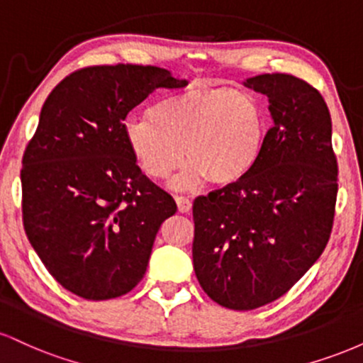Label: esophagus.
<instances>
[{
    "label": "esophagus",
    "mask_w": 363,
    "mask_h": 363,
    "mask_svg": "<svg viewBox=\"0 0 363 363\" xmlns=\"http://www.w3.org/2000/svg\"><path fill=\"white\" fill-rule=\"evenodd\" d=\"M176 203L181 213H187V211L193 208V203H191V199L186 198V196H176Z\"/></svg>",
    "instance_id": "esophagus-1"
}]
</instances>
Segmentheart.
I'll list each match as a JSON object with an SVG mask.
<instances>
[{
	"instance_id": "heart-1",
	"label": "heart",
	"mask_w": 363,
	"mask_h": 363,
	"mask_svg": "<svg viewBox=\"0 0 363 363\" xmlns=\"http://www.w3.org/2000/svg\"><path fill=\"white\" fill-rule=\"evenodd\" d=\"M148 116L124 124V141L153 179L167 177L187 158L191 164L174 179V189H193L203 181L237 184L252 172L266 145L261 106L232 89L193 85L158 101Z\"/></svg>"
}]
</instances>
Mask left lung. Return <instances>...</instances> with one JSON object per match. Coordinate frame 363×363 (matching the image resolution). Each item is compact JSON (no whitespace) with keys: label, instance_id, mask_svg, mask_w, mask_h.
Segmentation results:
<instances>
[{"label":"left lung","instance_id":"1","mask_svg":"<svg viewBox=\"0 0 363 363\" xmlns=\"http://www.w3.org/2000/svg\"><path fill=\"white\" fill-rule=\"evenodd\" d=\"M266 95L273 126L256 167L237 184L198 196L193 264L208 297L252 311L285 295L331 235L338 164L331 116L314 86L285 73L247 78Z\"/></svg>","mask_w":363,"mask_h":363}]
</instances>
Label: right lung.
Returning <instances> with one entry per match:
<instances>
[{
    "label": "right lung",
    "mask_w": 363,
    "mask_h": 363,
    "mask_svg": "<svg viewBox=\"0 0 363 363\" xmlns=\"http://www.w3.org/2000/svg\"><path fill=\"white\" fill-rule=\"evenodd\" d=\"M182 83L157 66H89L45 99L20 172L23 228L54 280L78 297L135 289L158 228L177 211L136 165L123 128L153 90Z\"/></svg>",
    "instance_id": "right-lung-1"
}]
</instances>
